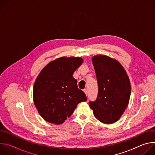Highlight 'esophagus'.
<instances>
[{
    "label": "esophagus",
    "instance_id": "obj_1",
    "mask_svg": "<svg viewBox=\"0 0 155 155\" xmlns=\"http://www.w3.org/2000/svg\"><path fill=\"white\" fill-rule=\"evenodd\" d=\"M83 91L84 92L85 94H86V96H87V89H84V90H83Z\"/></svg>",
    "mask_w": 155,
    "mask_h": 155
}]
</instances>
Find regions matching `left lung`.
Masks as SVG:
<instances>
[{"mask_svg": "<svg viewBox=\"0 0 155 155\" xmlns=\"http://www.w3.org/2000/svg\"><path fill=\"white\" fill-rule=\"evenodd\" d=\"M98 83L95 101L89 102L94 117L101 122L112 124L117 121L126 110L130 96V83L121 64L104 55L92 59Z\"/></svg>", "mask_w": 155, "mask_h": 155, "instance_id": "1", "label": "left lung"}]
</instances>
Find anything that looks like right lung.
Listing matches in <instances>:
<instances>
[{"label":"right lung","mask_w":155,"mask_h":155,"mask_svg":"<svg viewBox=\"0 0 155 155\" xmlns=\"http://www.w3.org/2000/svg\"><path fill=\"white\" fill-rule=\"evenodd\" d=\"M83 61L79 57H61L48 63L38 75L34 85V102L45 121L63 123L78 104L87 100L72 76Z\"/></svg>","instance_id":"add662e5"}]
</instances>
